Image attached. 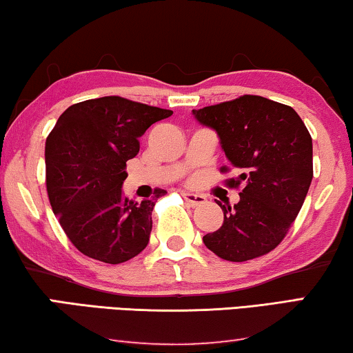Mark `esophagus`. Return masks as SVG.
<instances>
[{
    "mask_svg": "<svg viewBox=\"0 0 353 353\" xmlns=\"http://www.w3.org/2000/svg\"><path fill=\"white\" fill-rule=\"evenodd\" d=\"M183 199L186 200V203L189 207H199V205H203L207 203V197H203V195L200 194H192V192H181Z\"/></svg>",
    "mask_w": 353,
    "mask_h": 353,
    "instance_id": "34e87169",
    "label": "esophagus"
}]
</instances>
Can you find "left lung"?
I'll return each instance as SVG.
<instances>
[{
  "label": "left lung",
  "mask_w": 353,
  "mask_h": 353,
  "mask_svg": "<svg viewBox=\"0 0 353 353\" xmlns=\"http://www.w3.org/2000/svg\"><path fill=\"white\" fill-rule=\"evenodd\" d=\"M218 132L221 146L240 175L225 180L240 189V202L224 211V224L203 243L216 256L246 262L284 240L312 181V139L294 108L262 96L192 110Z\"/></svg>",
  "instance_id": "obj_1"
}]
</instances>
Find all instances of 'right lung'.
<instances>
[{
    "instance_id": "right-lung-1",
    "label": "right lung",
    "mask_w": 353,
    "mask_h": 353,
    "mask_svg": "<svg viewBox=\"0 0 353 353\" xmlns=\"http://www.w3.org/2000/svg\"><path fill=\"white\" fill-rule=\"evenodd\" d=\"M172 110L120 96L70 105L46 142V183L53 213L70 243L104 263L128 262L150 241L154 197H123L126 162L137 156L139 137Z\"/></svg>"
}]
</instances>
